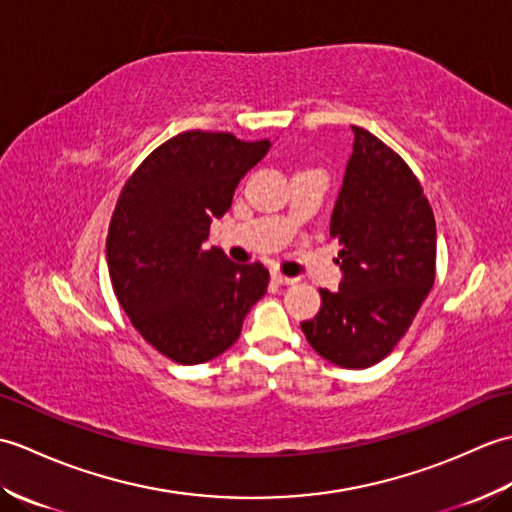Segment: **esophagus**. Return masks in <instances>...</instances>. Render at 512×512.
I'll list each match as a JSON object with an SVG mask.
<instances>
[{"instance_id":"1","label":"esophagus","mask_w":512,"mask_h":512,"mask_svg":"<svg viewBox=\"0 0 512 512\" xmlns=\"http://www.w3.org/2000/svg\"><path fill=\"white\" fill-rule=\"evenodd\" d=\"M270 277H273V281H277V284H281V286H288V284H295V277H286V275H281V273H277V270H273V273H270Z\"/></svg>"}]
</instances>
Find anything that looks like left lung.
I'll return each instance as SVG.
<instances>
[{"mask_svg":"<svg viewBox=\"0 0 512 512\" xmlns=\"http://www.w3.org/2000/svg\"><path fill=\"white\" fill-rule=\"evenodd\" d=\"M354 145L332 209L339 290H319L317 317L301 323L312 350L365 369L394 350L436 279V220L407 162L352 127Z\"/></svg>","mask_w":512,"mask_h":512,"instance_id":"8db88e82","label":"left lung"}]
</instances>
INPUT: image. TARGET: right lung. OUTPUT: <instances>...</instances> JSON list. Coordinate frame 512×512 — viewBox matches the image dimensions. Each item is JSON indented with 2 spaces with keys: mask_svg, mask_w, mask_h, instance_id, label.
I'll return each mask as SVG.
<instances>
[{
  "mask_svg": "<svg viewBox=\"0 0 512 512\" xmlns=\"http://www.w3.org/2000/svg\"><path fill=\"white\" fill-rule=\"evenodd\" d=\"M268 149L270 140L184 132L147 156L118 198L107 233L116 299L140 336L180 365L226 352L266 295L262 264H233L204 242Z\"/></svg>",
  "mask_w": 512,
  "mask_h": 512,
  "instance_id": "right-lung-1",
  "label": "right lung"
}]
</instances>
